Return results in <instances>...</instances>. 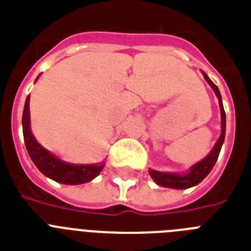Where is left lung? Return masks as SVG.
I'll return each mask as SVG.
<instances>
[{"mask_svg": "<svg viewBox=\"0 0 251 251\" xmlns=\"http://www.w3.org/2000/svg\"><path fill=\"white\" fill-rule=\"evenodd\" d=\"M201 72L203 74L206 82L210 84L216 97L219 99L220 112H221V134H220V138L217 139L216 144L213 145L211 151L203 159H201L200 162L189 167L188 171L184 172V173H172V172H159L155 171V169H149L150 177L160 187H167V188L173 189H187L197 186L198 183H201L208 176V173L212 171L213 165L217 162L219 154L221 151L226 132V113L225 110H224V104H222L221 93H220L216 84L208 78V75L203 71Z\"/></svg>", "mask_w": 251, "mask_h": 251, "instance_id": "obj_1", "label": "left lung"}]
</instances>
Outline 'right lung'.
<instances>
[{
  "label": "right lung",
  "instance_id": "right-lung-1",
  "mask_svg": "<svg viewBox=\"0 0 251 251\" xmlns=\"http://www.w3.org/2000/svg\"><path fill=\"white\" fill-rule=\"evenodd\" d=\"M40 74L35 82L39 79ZM30 95L26 97L25 106L23 112V132L25 140L26 149L29 152L32 163L38 167L39 171L44 174L45 177L55 180L62 184H83L91 182L102 172L106 163H96V164H72L64 162L62 158L45 149L38 140L35 139L30 125Z\"/></svg>",
  "mask_w": 251,
  "mask_h": 251
}]
</instances>
